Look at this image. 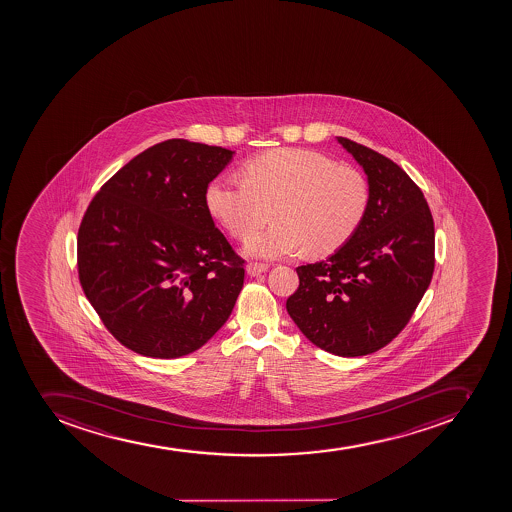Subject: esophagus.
Masks as SVG:
<instances>
[{
    "label": "esophagus",
    "mask_w": 512,
    "mask_h": 512,
    "mask_svg": "<svg viewBox=\"0 0 512 512\" xmlns=\"http://www.w3.org/2000/svg\"><path fill=\"white\" fill-rule=\"evenodd\" d=\"M267 270V263L250 262L249 265H247V273H249L250 276L262 275V273L267 272Z\"/></svg>",
    "instance_id": "34e87169"
}]
</instances>
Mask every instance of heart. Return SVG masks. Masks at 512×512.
I'll list each match as a JSON object with an SVG mask.
<instances>
[{
    "instance_id": "b5f03b06",
    "label": "heart",
    "mask_w": 512,
    "mask_h": 512,
    "mask_svg": "<svg viewBox=\"0 0 512 512\" xmlns=\"http://www.w3.org/2000/svg\"><path fill=\"white\" fill-rule=\"evenodd\" d=\"M244 175L214 178L204 203L240 240L260 231L275 206V224L245 245L257 257H288L304 249L332 254L352 239L370 204L362 173L314 150H272L250 160Z\"/></svg>"
}]
</instances>
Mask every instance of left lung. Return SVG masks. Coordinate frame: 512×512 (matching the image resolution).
I'll return each mask as SVG.
<instances>
[{
	"label": "left lung",
	"mask_w": 512,
	"mask_h": 512,
	"mask_svg": "<svg viewBox=\"0 0 512 512\" xmlns=\"http://www.w3.org/2000/svg\"><path fill=\"white\" fill-rule=\"evenodd\" d=\"M367 173L370 204L352 239L322 262L296 268L286 311L319 349L362 357L403 331L435 267L434 219L398 163L337 137Z\"/></svg>",
	"instance_id": "8db88e82"
}]
</instances>
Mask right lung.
Instances as JSON below:
<instances>
[{
    "label": "right lung",
    "mask_w": 512,
    "mask_h": 512,
    "mask_svg": "<svg viewBox=\"0 0 512 512\" xmlns=\"http://www.w3.org/2000/svg\"><path fill=\"white\" fill-rule=\"evenodd\" d=\"M232 150L152 145L101 186L78 229V278L114 339L152 358L203 347L231 316L245 260L214 226L204 193Z\"/></svg>",
    "instance_id": "right-lung-1"
}]
</instances>
